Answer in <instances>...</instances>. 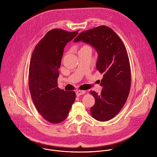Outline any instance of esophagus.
I'll use <instances>...</instances> for the list:
<instances>
[{
    "label": "esophagus",
    "instance_id": "obj_1",
    "mask_svg": "<svg viewBox=\"0 0 157 157\" xmlns=\"http://www.w3.org/2000/svg\"><path fill=\"white\" fill-rule=\"evenodd\" d=\"M85 94V91H84L79 90V91H77L76 92V94L77 96H79L82 95V94Z\"/></svg>",
    "mask_w": 157,
    "mask_h": 157
}]
</instances>
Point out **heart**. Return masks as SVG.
Returning a JSON list of instances; mask_svg holds the SVG:
<instances>
[{"mask_svg":"<svg viewBox=\"0 0 157 157\" xmlns=\"http://www.w3.org/2000/svg\"><path fill=\"white\" fill-rule=\"evenodd\" d=\"M88 47H83L82 48H87Z\"/></svg>","mask_w":157,"mask_h":157,"instance_id":"obj_1","label":"heart"}]
</instances>
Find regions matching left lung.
Returning <instances> with one entry per match:
<instances>
[{
    "instance_id": "left-lung-1",
    "label": "left lung",
    "mask_w": 157,
    "mask_h": 157,
    "mask_svg": "<svg viewBox=\"0 0 157 157\" xmlns=\"http://www.w3.org/2000/svg\"><path fill=\"white\" fill-rule=\"evenodd\" d=\"M78 41L95 48L98 54L96 69L103 75L101 94L90 92L95 99L91 114L97 121H109L121 111L130 92L131 71L127 50L116 32L105 25L80 33L74 40Z\"/></svg>"
}]
</instances>
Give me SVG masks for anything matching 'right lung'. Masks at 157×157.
Listing matches in <instances>:
<instances>
[{"mask_svg":"<svg viewBox=\"0 0 157 157\" xmlns=\"http://www.w3.org/2000/svg\"><path fill=\"white\" fill-rule=\"evenodd\" d=\"M78 31L58 29L49 31L32 55L29 73L31 97L38 113L52 124L66 119L76 99L75 91H65L58 87V78L64 48Z\"/></svg>","mask_w":157,"mask_h":157,"instance_id":"1","label":"right lung"}]
</instances>
